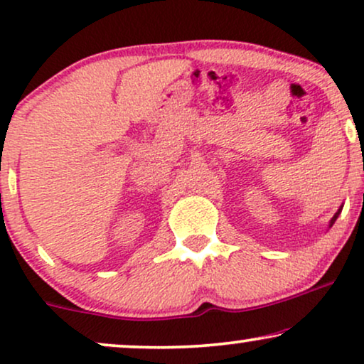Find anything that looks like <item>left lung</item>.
I'll return each instance as SVG.
<instances>
[{
	"mask_svg": "<svg viewBox=\"0 0 364 364\" xmlns=\"http://www.w3.org/2000/svg\"><path fill=\"white\" fill-rule=\"evenodd\" d=\"M341 210H343V205H341L340 208H338V212L335 213V215H333V218H331V220H330V228L333 227V223L336 222V218H338V215H340V213H341Z\"/></svg>",
	"mask_w": 364,
	"mask_h": 364,
	"instance_id": "left-lung-1",
	"label": "left lung"
}]
</instances>
